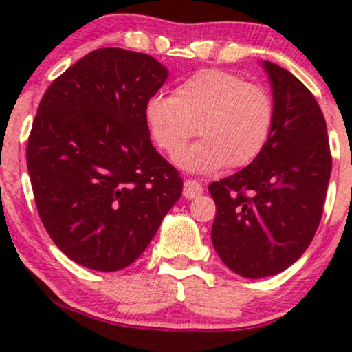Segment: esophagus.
Returning a JSON list of instances; mask_svg holds the SVG:
<instances>
[{"label":"esophagus","instance_id":"esophagus-1","mask_svg":"<svg viewBox=\"0 0 352 352\" xmlns=\"http://www.w3.org/2000/svg\"><path fill=\"white\" fill-rule=\"evenodd\" d=\"M202 192H204V188H202L201 183H197V181H194V179L184 181L183 194H184L186 199H194V197L201 196Z\"/></svg>","mask_w":352,"mask_h":352}]
</instances>
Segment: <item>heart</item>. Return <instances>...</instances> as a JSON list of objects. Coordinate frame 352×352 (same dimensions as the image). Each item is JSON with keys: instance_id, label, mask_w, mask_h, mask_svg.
I'll return each mask as SVG.
<instances>
[{"instance_id": "1", "label": "heart", "mask_w": 352, "mask_h": 352, "mask_svg": "<svg viewBox=\"0 0 352 352\" xmlns=\"http://www.w3.org/2000/svg\"><path fill=\"white\" fill-rule=\"evenodd\" d=\"M144 122L153 142L171 158L199 131L202 138L179 164L188 171L214 173L257 158L274 125V100L262 85L239 74L206 69L181 82L173 97L153 95L144 105Z\"/></svg>"}]
</instances>
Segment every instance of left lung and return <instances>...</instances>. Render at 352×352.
Segmentation results:
<instances>
[{
    "instance_id": "obj_1",
    "label": "left lung",
    "mask_w": 352,
    "mask_h": 352,
    "mask_svg": "<svg viewBox=\"0 0 352 352\" xmlns=\"http://www.w3.org/2000/svg\"><path fill=\"white\" fill-rule=\"evenodd\" d=\"M274 95V125L247 168L216 181L212 245L245 278L287 270L308 249L320 226L331 176L328 128L316 98L274 62L263 60Z\"/></svg>"
}]
</instances>
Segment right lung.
Returning a JSON list of instances; mask_svg holds the SVG:
<instances>
[{
  "instance_id": "obj_1",
  "label": "right lung",
  "mask_w": 352,
  "mask_h": 352,
  "mask_svg": "<svg viewBox=\"0 0 352 352\" xmlns=\"http://www.w3.org/2000/svg\"><path fill=\"white\" fill-rule=\"evenodd\" d=\"M168 76L148 54L103 47L70 65L39 103L26 148L37 212L78 265H131L181 197L183 179L144 122Z\"/></svg>"
}]
</instances>
